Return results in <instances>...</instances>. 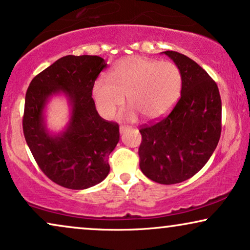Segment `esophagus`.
I'll list each match as a JSON object with an SVG mask.
<instances>
[{
    "instance_id": "1",
    "label": "esophagus",
    "mask_w": 250,
    "mask_h": 250,
    "mask_svg": "<svg viewBox=\"0 0 250 250\" xmlns=\"http://www.w3.org/2000/svg\"><path fill=\"white\" fill-rule=\"evenodd\" d=\"M127 126H125V125H122L121 126V127H119V132H121V133H124L125 131H127Z\"/></svg>"
}]
</instances>
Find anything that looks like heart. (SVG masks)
I'll return each instance as SVG.
<instances>
[{"label":"heart","instance_id":"1","mask_svg":"<svg viewBox=\"0 0 250 250\" xmlns=\"http://www.w3.org/2000/svg\"><path fill=\"white\" fill-rule=\"evenodd\" d=\"M183 78L172 62H158L140 56L118 62L110 79L101 76L93 86V97L103 117L111 118L125 103L131 105L125 113L135 121L138 113L146 121H156L167 115L180 96Z\"/></svg>","mask_w":250,"mask_h":250}]
</instances>
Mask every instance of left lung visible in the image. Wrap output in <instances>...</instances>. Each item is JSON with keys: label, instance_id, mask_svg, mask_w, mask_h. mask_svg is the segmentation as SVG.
Here are the masks:
<instances>
[{"label": "left lung", "instance_id": "1", "mask_svg": "<svg viewBox=\"0 0 250 250\" xmlns=\"http://www.w3.org/2000/svg\"><path fill=\"white\" fill-rule=\"evenodd\" d=\"M179 67L181 95L167 117L140 128L142 173L172 185L196 174L218 145L222 100L217 83L196 62L177 51H163Z\"/></svg>", "mask_w": 250, "mask_h": 250}]
</instances>
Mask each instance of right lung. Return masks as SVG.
Segmentation results:
<instances>
[{
    "mask_svg": "<svg viewBox=\"0 0 250 250\" xmlns=\"http://www.w3.org/2000/svg\"><path fill=\"white\" fill-rule=\"evenodd\" d=\"M105 67L100 56L67 55L35 76L26 92L25 140L42 172L65 188H89L109 174L108 158L119 141V126L100 117L92 97L94 83ZM61 92L69 101L71 116L64 131L53 135L44 109Z\"/></svg>",
    "mask_w": 250,
    "mask_h": 250,
    "instance_id": "add662e5",
    "label": "right lung"
}]
</instances>
